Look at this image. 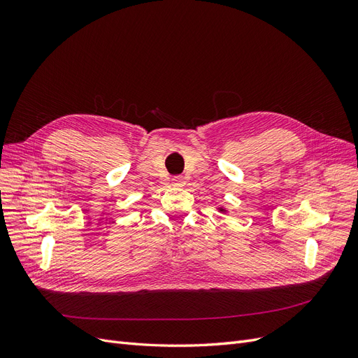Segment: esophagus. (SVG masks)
<instances>
[{"label":"esophagus","instance_id":"1","mask_svg":"<svg viewBox=\"0 0 358 358\" xmlns=\"http://www.w3.org/2000/svg\"><path fill=\"white\" fill-rule=\"evenodd\" d=\"M171 183L175 187H183V185H185V179H183L182 176H175L171 179Z\"/></svg>","mask_w":358,"mask_h":358}]
</instances>
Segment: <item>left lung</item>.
I'll use <instances>...</instances> for the list:
<instances>
[{
	"label": "left lung",
	"instance_id": "left-lung-1",
	"mask_svg": "<svg viewBox=\"0 0 358 358\" xmlns=\"http://www.w3.org/2000/svg\"><path fill=\"white\" fill-rule=\"evenodd\" d=\"M221 210H222V209H221Z\"/></svg>",
	"mask_w": 358,
	"mask_h": 358
}]
</instances>
